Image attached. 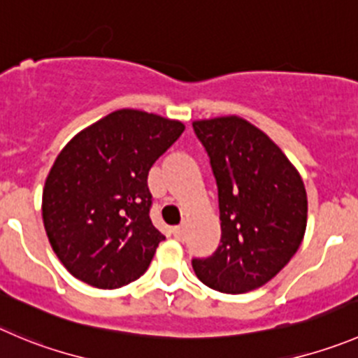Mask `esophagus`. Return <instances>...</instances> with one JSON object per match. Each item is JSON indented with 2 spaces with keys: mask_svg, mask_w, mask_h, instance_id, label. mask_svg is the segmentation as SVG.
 Masks as SVG:
<instances>
[{
  "mask_svg": "<svg viewBox=\"0 0 358 358\" xmlns=\"http://www.w3.org/2000/svg\"><path fill=\"white\" fill-rule=\"evenodd\" d=\"M172 234L176 239H182V236H185V227H173Z\"/></svg>",
  "mask_w": 358,
  "mask_h": 358,
  "instance_id": "1",
  "label": "esophagus"
}]
</instances>
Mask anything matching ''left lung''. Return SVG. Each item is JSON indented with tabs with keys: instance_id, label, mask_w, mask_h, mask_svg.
I'll return each instance as SVG.
<instances>
[{
	"instance_id": "left-lung-1",
	"label": "left lung",
	"mask_w": 358,
	"mask_h": 358,
	"mask_svg": "<svg viewBox=\"0 0 358 358\" xmlns=\"http://www.w3.org/2000/svg\"><path fill=\"white\" fill-rule=\"evenodd\" d=\"M209 155L220 200L221 244L193 271L209 288L246 294L268 283L301 246L308 195L294 163L239 115L193 121Z\"/></svg>"
}]
</instances>
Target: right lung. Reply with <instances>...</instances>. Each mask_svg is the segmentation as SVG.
<instances>
[{"label": "right lung", "mask_w": 358, "mask_h": 358, "mask_svg": "<svg viewBox=\"0 0 358 358\" xmlns=\"http://www.w3.org/2000/svg\"><path fill=\"white\" fill-rule=\"evenodd\" d=\"M182 131L177 119L121 108L61 149L43 186L42 217L71 275L114 290L148 271L165 239L149 217L148 173Z\"/></svg>", "instance_id": "add662e5"}]
</instances>
